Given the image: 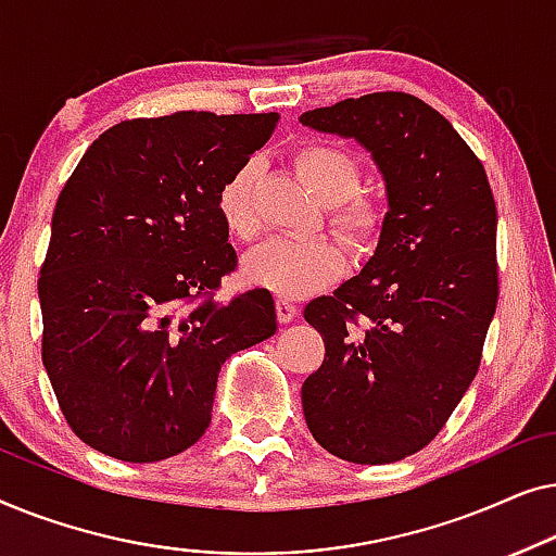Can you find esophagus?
<instances>
[{"label": "esophagus", "mask_w": 556, "mask_h": 556, "mask_svg": "<svg viewBox=\"0 0 556 556\" xmlns=\"http://www.w3.org/2000/svg\"><path fill=\"white\" fill-rule=\"evenodd\" d=\"M295 314H299V306H295L293 301L278 299V318H280V324H291L293 318H295Z\"/></svg>", "instance_id": "1"}]
</instances>
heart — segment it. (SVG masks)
<instances>
[{
	"label": "heart",
	"instance_id": "1",
	"mask_svg": "<svg viewBox=\"0 0 556 556\" xmlns=\"http://www.w3.org/2000/svg\"><path fill=\"white\" fill-rule=\"evenodd\" d=\"M295 169L318 200L329 204V219L354 245H367L379 230V207L367 197H354L362 169L344 149L311 143L295 154ZM219 217L232 238L242 242L261 232L253 207V166L245 164L225 181L217 200ZM253 283L283 299L303 295L329 286L344 273V253L324 238H278L257 248L245 261Z\"/></svg>",
	"mask_w": 556,
	"mask_h": 556
}]
</instances>
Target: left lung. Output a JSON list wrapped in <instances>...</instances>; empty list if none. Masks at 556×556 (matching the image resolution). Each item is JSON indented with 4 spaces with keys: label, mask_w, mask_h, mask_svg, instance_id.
Returning a JSON list of instances; mask_svg holds the SVG:
<instances>
[{
    "label": "left lung",
    "mask_w": 556,
    "mask_h": 556,
    "mask_svg": "<svg viewBox=\"0 0 556 556\" xmlns=\"http://www.w3.org/2000/svg\"><path fill=\"white\" fill-rule=\"evenodd\" d=\"M299 121L369 151L387 197L359 276L303 308L326 344L303 415L341 460H402L443 430L481 364L498 301L496 202L483 164L420 98L369 93Z\"/></svg>",
    "instance_id": "1"
}]
</instances>
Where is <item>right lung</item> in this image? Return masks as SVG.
<instances>
[{
  "label": "right lung",
  "mask_w": 556,
  "mask_h": 556,
  "mask_svg": "<svg viewBox=\"0 0 556 556\" xmlns=\"http://www.w3.org/2000/svg\"><path fill=\"white\" fill-rule=\"evenodd\" d=\"M276 113L121 121L58 197L37 280L42 364L83 443L126 463L204 435L225 359L278 329L268 288L215 299L238 253L219 189L270 139Z\"/></svg>",
  "instance_id": "right-lung-1"
}]
</instances>
